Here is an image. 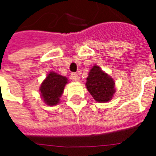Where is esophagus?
Masks as SVG:
<instances>
[{"label":"esophagus","instance_id":"1","mask_svg":"<svg viewBox=\"0 0 156 156\" xmlns=\"http://www.w3.org/2000/svg\"><path fill=\"white\" fill-rule=\"evenodd\" d=\"M70 78H71V80L75 82H78V80H79V77H78V75L74 73H72L71 75H70Z\"/></svg>","mask_w":156,"mask_h":156}]
</instances>
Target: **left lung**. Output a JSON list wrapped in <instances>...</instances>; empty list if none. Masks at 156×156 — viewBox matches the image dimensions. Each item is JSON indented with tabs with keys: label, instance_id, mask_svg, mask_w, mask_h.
Returning a JSON list of instances; mask_svg holds the SVG:
<instances>
[{
	"label": "left lung",
	"instance_id": "left-lung-1",
	"mask_svg": "<svg viewBox=\"0 0 156 156\" xmlns=\"http://www.w3.org/2000/svg\"><path fill=\"white\" fill-rule=\"evenodd\" d=\"M86 86L93 98L99 103L109 101L115 92L113 78L98 66H94L89 72Z\"/></svg>",
	"mask_w": 156,
	"mask_h": 156
}]
</instances>
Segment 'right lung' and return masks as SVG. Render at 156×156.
<instances>
[{"label":"right lung","mask_w":156,"mask_h":156,"mask_svg":"<svg viewBox=\"0 0 156 156\" xmlns=\"http://www.w3.org/2000/svg\"><path fill=\"white\" fill-rule=\"evenodd\" d=\"M67 83L66 77L51 72L40 87L41 97L45 103L51 106L58 104Z\"/></svg>","instance_id":"add662e5"}]
</instances>
